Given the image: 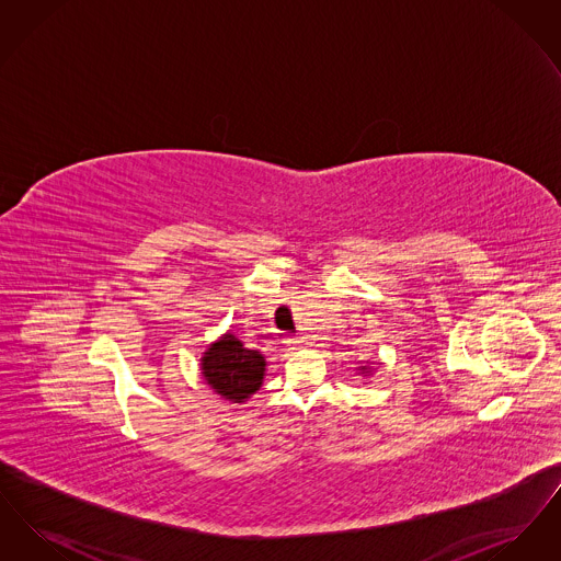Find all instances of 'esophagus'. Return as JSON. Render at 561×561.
<instances>
[{"mask_svg":"<svg viewBox=\"0 0 561 561\" xmlns=\"http://www.w3.org/2000/svg\"><path fill=\"white\" fill-rule=\"evenodd\" d=\"M302 343H305L302 336H288V339H286V345L290 348H298Z\"/></svg>","mask_w":561,"mask_h":561,"instance_id":"34e87169","label":"esophagus"}]
</instances>
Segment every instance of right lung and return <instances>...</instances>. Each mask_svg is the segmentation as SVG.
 Masks as SVG:
<instances>
[{"label": "right lung", "instance_id": "1", "mask_svg": "<svg viewBox=\"0 0 561 561\" xmlns=\"http://www.w3.org/2000/svg\"><path fill=\"white\" fill-rule=\"evenodd\" d=\"M202 370L208 385L222 398L241 403L259 391L265 376V359L259 351L243 347L233 334H227L206 351Z\"/></svg>", "mask_w": 561, "mask_h": 561}]
</instances>
